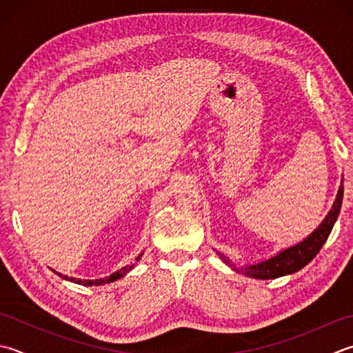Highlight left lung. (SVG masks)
<instances>
[{"instance_id": "8db88e82", "label": "left lung", "mask_w": 353, "mask_h": 353, "mask_svg": "<svg viewBox=\"0 0 353 353\" xmlns=\"http://www.w3.org/2000/svg\"><path fill=\"white\" fill-rule=\"evenodd\" d=\"M341 200H343V185L340 186V190H338L334 206H332V210H330V212L327 214V217L324 219V222L319 228H316V230L310 234L306 240H303L301 243L295 245L292 248H289V250H285L279 255H275V257L263 261V263L245 266V268L234 266V269H236V271L243 272L245 275H248V277H254V279H260V280L279 279V277H283V275L300 271L301 268H305L309 261L320 252L321 246L324 245V241L327 240L329 234L334 228L335 220L338 217V212H340ZM222 259L225 263H230V261H228L223 255H222Z\"/></svg>"}]
</instances>
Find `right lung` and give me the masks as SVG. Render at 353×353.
Masks as SVG:
<instances>
[{
    "instance_id": "1",
    "label": "right lung",
    "mask_w": 353,
    "mask_h": 353,
    "mask_svg": "<svg viewBox=\"0 0 353 353\" xmlns=\"http://www.w3.org/2000/svg\"><path fill=\"white\" fill-rule=\"evenodd\" d=\"M141 257V255H139ZM139 257H137L136 260H139ZM131 268L133 266H125V268H122V269H119V271L117 272H114V274H112L110 275V277H107V279H99V280H81V279H73V277H67V275H62V274H59V272H57L59 277H62V279H65V280H68V281H73V283H78V285H82V286H101V285H105V283H112V281H114V280H117V279H121V277H123V275H125L128 271H131Z\"/></svg>"
}]
</instances>
